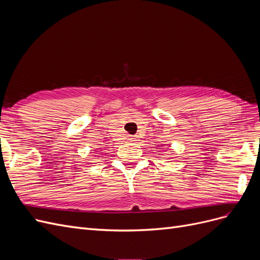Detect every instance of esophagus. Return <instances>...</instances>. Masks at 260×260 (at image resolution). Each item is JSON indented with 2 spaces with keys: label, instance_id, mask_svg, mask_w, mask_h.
Segmentation results:
<instances>
[{
  "label": "esophagus",
  "instance_id": "esophagus-1",
  "mask_svg": "<svg viewBox=\"0 0 260 260\" xmlns=\"http://www.w3.org/2000/svg\"><path fill=\"white\" fill-rule=\"evenodd\" d=\"M130 141L131 142H136V141H139V140L137 137H132V138H130Z\"/></svg>",
  "mask_w": 260,
  "mask_h": 260
}]
</instances>
